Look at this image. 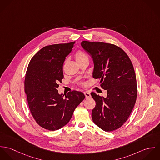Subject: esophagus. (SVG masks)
<instances>
[{"instance_id": "obj_1", "label": "esophagus", "mask_w": 160, "mask_h": 160, "mask_svg": "<svg viewBox=\"0 0 160 160\" xmlns=\"http://www.w3.org/2000/svg\"><path fill=\"white\" fill-rule=\"evenodd\" d=\"M84 95H85V96H86V98H90V97H91V93H90L89 92H84Z\"/></svg>"}]
</instances>
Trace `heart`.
<instances>
[{
	"mask_svg": "<svg viewBox=\"0 0 160 160\" xmlns=\"http://www.w3.org/2000/svg\"><path fill=\"white\" fill-rule=\"evenodd\" d=\"M74 57H75V59H76V60L78 63H79L80 62H81L84 60L88 59V57L87 56V55L81 50L77 51L75 53Z\"/></svg>",
	"mask_w": 160,
	"mask_h": 160,
	"instance_id": "obj_1",
	"label": "heart"
}]
</instances>
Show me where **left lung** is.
Wrapping results in <instances>:
<instances>
[{
  "mask_svg": "<svg viewBox=\"0 0 160 160\" xmlns=\"http://www.w3.org/2000/svg\"><path fill=\"white\" fill-rule=\"evenodd\" d=\"M82 47L92 58V76L100 79L107 97L91 92L96 105L92 112L93 122L110 132L122 126L131 113L137 98V81L132 63L118 46L84 41Z\"/></svg>",
  "mask_w": 160,
  "mask_h": 160,
  "instance_id": "left-lung-1",
  "label": "left lung"
}]
</instances>
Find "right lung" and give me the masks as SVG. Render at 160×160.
Listing matches in <instances>:
<instances>
[{"label": "right lung", "instance_id": "obj_1", "mask_svg": "<svg viewBox=\"0 0 160 160\" xmlns=\"http://www.w3.org/2000/svg\"><path fill=\"white\" fill-rule=\"evenodd\" d=\"M75 42L47 46L31 58L26 71L24 91L30 112L42 128L55 131L68 123L78 105L84 99L81 92L59 94L63 78V65Z\"/></svg>", "mask_w": 160, "mask_h": 160}]
</instances>
